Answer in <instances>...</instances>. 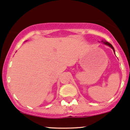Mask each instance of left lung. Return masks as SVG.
Instances as JSON below:
<instances>
[{
	"label": "left lung",
	"instance_id": "1",
	"mask_svg": "<svg viewBox=\"0 0 130 130\" xmlns=\"http://www.w3.org/2000/svg\"><path fill=\"white\" fill-rule=\"evenodd\" d=\"M104 44H106V45H109V47H110L111 48H112V49H113V52H115V50H114V48H113V47L112 46V45L111 44H110L109 42H106V41H105V42H104Z\"/></svg>",
	"mask_w": 130,
	"mask_h": 130
}]
</instances>
